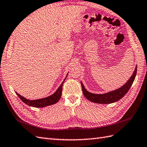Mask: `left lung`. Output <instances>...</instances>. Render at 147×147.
Segmentation results:
<instances>
[{
	"label": "left lung",
	"instance_id": "8db88e82",
	"mask_svg": "<svg viewBox=\"0 0 147 147\" xmlns=\"http://www.w3.org/2000/svg\"><path fill=\"white\" fill-rule=\"evenodd\" d=\"M137 67L136 66L134 74L130 77L126 83L119 88L116 89L115 90L109 92L108 93L103 94H96L89 92L86 90L84 84L81 82L82 92L85 98L92 102L96 103H102V104H108V103H112L119 101L123 96L127 94L135 78L136 74H137Z\"/></svg>",
	"mask_w": 147,
	"mask_h": 147
}]
</instances>
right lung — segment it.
Segmentation results:
<instances>
[{
  "mask_svg": "<svg viewBox=\"0 0 147 147\" xmlns=\"http://www.w3.org/2000/svg\"><path fill=\"white\" fill-rule=\"evenodd\" d=\"M67 75L65 77V79H64L63 81L62 82L61 85H60V87L57 88L56 92L55 93H53L52 95L47 96V97H45L44 98H40V99H37V100H31L27 99L25 97H24V96H21L20 94H18V93H17L16 92V94L18 95V96H19V97L20 98L21 100H22L24 103H25L26 104H27L28 106L36 107V108H40V107H45L47 106H49V105H51L53 104H55V103L59 102L60 97H61L62 91V86L63 84V82L65 81V80L66 79V78L67 77Z\"/></svg>",
  "mask_w": 147,
  "mask_h": 147,
  "instance_id": "add662e5",
  "label": "right lung"
}]
</instances>
